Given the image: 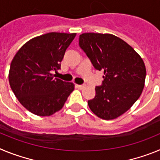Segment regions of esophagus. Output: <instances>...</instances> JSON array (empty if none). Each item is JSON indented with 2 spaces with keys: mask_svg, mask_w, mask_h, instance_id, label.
Wrapping results in <instances>:
<instances>
[{
  "mask_svg": "<svg viewBox=\"0 0 160 160\" xmlns=\"http://www.w3.org/2000/svg\"><path fill=\"white\" fill-rule=\"evenodd\" d=\"M75 87L78 89H82L84 87V85H76Z\"/></svg>",
  "mask_w": 160,
  "mask_h": 160,
  "instance_id": "1",
  "label": "esophagus"
}]
</instances>
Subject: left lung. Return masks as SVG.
Segmentation results:
<instances>
[{"label": "left lung", "instance_id": "1", "mask_svg": "<svg viewBox=\"0 0 160 160\" xmlns=\"http://www.w3.org/2000/svg\"><path fill=\"white\" fill-rule=\"evenodd\" d=\"M79 46L96 70H102L101 86L88 101L90 110L102 119H114L128 111L140 97L146 78L141 57L127 42L109 33L86 32Z\"/></svg>", "mask_w": 160, "mask_h": 160}]
</instances>
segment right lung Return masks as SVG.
I'll return each instance as SVG.
<instances>
[{
  "label": "right lung",
  "instance_id": "1",
  "mask_svg": "<svg viewBox=\"0 0 160 160\" xmlns=\"http://www.w3.org/2000/svg\"><path fill=\"white\" fill-rule=\"evenodd\" d=\"M76 33L49 32L22 46L10 65L8 80L12 92L24 107L39 116L60 111L74 89L72 82L55 78L53 71Z\"/></svg>",
  "mask_w": 160,
  "mask_h": 160
}]
</instances>
